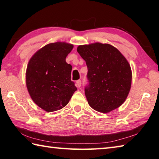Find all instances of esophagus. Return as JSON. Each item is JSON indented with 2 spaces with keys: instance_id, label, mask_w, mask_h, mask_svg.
<instances>
[{
  "instance_id": "obj_1",
  "label": "esophagus",
  "mask_w": 159,
  "mask_h": 159,
  "mask_svg": "<svg viewBox=\"0 0 159 159\" xmlns=\"http://www.w3.org/2000/svg\"><path fill=\"white\" fill-rule=\"evenodd\" d=\"M81 84H82V82H81V80H77V81H76L75 86L77 87V88H80V87L81 86Z\"/></svg>"
}]
</instances>
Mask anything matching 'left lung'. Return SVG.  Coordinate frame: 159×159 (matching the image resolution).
<instances>
[{
  "label": "left lung",
  "mask_w": 159,
  "mask_h": 159,
  "mask_svg": "<svg viewBox=\"0 0 159 159\" xmlns=\"http://www.w3.org/2000/svg\"><path fill=\"white\" fill-rule=\"evenodd\" d=\"M77 51L88 68L85 95L89 106L103 113L120 107L130 90L132 76L124 55L112 45L100 43L80 45Z\"/></svg>",
  "instance_id": "8db88e82"
}]
</instances>
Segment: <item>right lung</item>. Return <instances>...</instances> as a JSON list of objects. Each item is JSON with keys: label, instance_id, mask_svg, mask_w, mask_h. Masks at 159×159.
I'll list each match as a JSON object with an SVG mask.
<instances>
[{"label": "right lung", "instance_id": "obj_1", "mask_svg": "<svg viewBox=\"0 0 159 159\" xmlns=\"http://www.w3.org/2000/svg\"><path fill=\"white\" fill-rule=\"evenodd\" d=\"M73 44L65 42L49 43L35 52L26 70V86L31 99L43 111L63 108L77 90L70 80L72 66L66 57Z\"/></svg>", "mask_w": 159, "mask_h": 159}]
</instances>
